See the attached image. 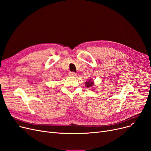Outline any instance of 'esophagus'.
Masks as SVG:
<instances>
[{
	"label": "esophagus",
	"mask_w": 151,
	"mask_h": 151,
	"mask_svg": "<svg viewBox=\"0 0 151 151\" xmlns=\"http://www.w3.org/2000/svg\"><path fill=\"white\" fill-rule=\"evenodd\" d=\"M69 75L71 76H75L76 75V73H75V72H70Z\"/></svg>",
	"instance_id": "34e87169"
}]
</instances>
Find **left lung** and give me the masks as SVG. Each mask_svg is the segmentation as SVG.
I'll use <instances>...</instances> for the list:
<instances>
[{"instance_id": "obj_1", "label": "left lung", "mask_w": 151, "mask_h": 151, "mask_svg": "<svg viewBox=\"0 0 151 151\" xmlns=\"http://www.w3.org/2000/svg\"><path fill=\"white\" fill-rule=\"evenodd\" d=\"M93 85H94V83H93V81L91 80H88V81H86V83H85V85L88 88H90V87L93 86Z\"/></svg>"}]
</instances>
